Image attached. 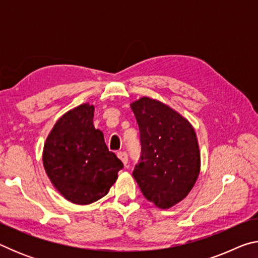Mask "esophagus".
<instances>
[{"instance_id": "34e87169", "label": "esophagus", "mask_w": 258, "mask_h": 258, "mask_svg": "<svg viewBox=\"0 0 258 258\" xmlns=\"http://www.w3.org/2000/svg\"><path fill=\"white\" fill-rule=\"evenodd\" d=\"M117 157H118V158L121 161H123V164L125 165V167H126V166H127V161H128L127 154H126L125 151H118V152H117Z\"/></svg>"}]
</instances>
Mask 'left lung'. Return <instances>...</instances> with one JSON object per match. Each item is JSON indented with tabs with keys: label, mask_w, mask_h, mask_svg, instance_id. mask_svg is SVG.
Here are the masks:
<instances>
[{
	"label": "left lung",
	"mask_w": 258,
	"mask_h": 258,
	"mask_svg": "<svg viewBox=\"0 0 258 258\" xmlns=\"http://www.w3.org/2000/svg\"><path fill=\"white\" fill-rule=\"evenodd\" d=\"M141 141L133 176L142 194L161 209L184 199L200 172L197 135L189 120L167 104L143 97L131 103Z\"/></svg>",
	"instance_id": "8db88e82"
}]
</instances>
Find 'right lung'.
Masks as SVG:
<instances>
[{"mask_svg":"<svg viewBox=\"0 0 258 258\" xmlns=\"http://www.w3.org/2000/svg\"><path fill=\"white\" fill-rule=\"evenodd\" d=\"M94 106L83 103L60 117L46 138L43 165L54 187L69 202L101 199L124 167L93 125Z\"/></svg>","mask_w":258,"mask_h":258,"instance_id":"1","label":"right lung"}]
</instances>
